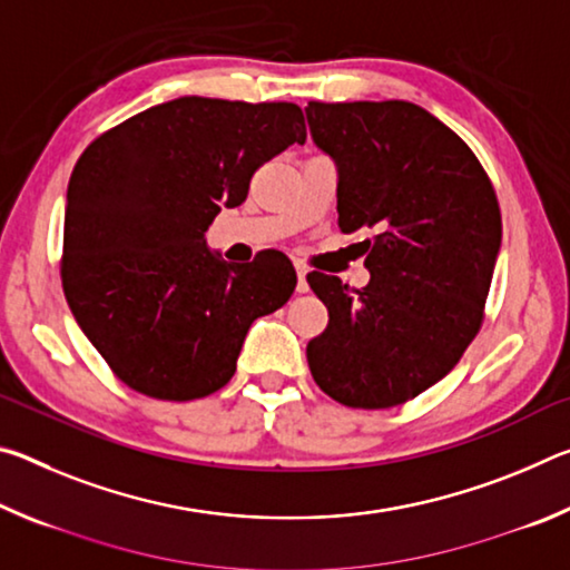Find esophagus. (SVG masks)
<instances>
[{
    "mask_svg": "<svg viewBox=\"0 0 570 570\" xmlns=\"http://www.w3.org/2000/svg\"><path fill=\"white\" fill-rule=\"evenodd\" d=\"M296 292L306 294L308 292V278H306V268L296 266Z\"/></svg>",
    "mask_w": 570,
    "mask_h": 570,
    "instance_id": "1",
    "label": "esophagus"
}]
</instances>
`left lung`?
<instances>
[{
	"label": "left lung",
	"mask_w": 570,
	"mask_h": 570,
	"mask_svg": "<svg viewBox=\"0 0 570 570\" xmlns=\"http://www.w3.org/2000/svg\"><path fill=\"white\" fill-rule=\"evenodd\" d=\"M306 120L336 166L340 228L377 230L364 240L362 292L306 276L330 308L308 370L346 407H394L475 340L503 236L495 190L465 142L414 102H308Z\"/></svg>",
	"instance_id": "8db88e82"
}]
</instances>
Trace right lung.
<instances>
[{
	"mask_svg": "<svg viewBox=\"0 0 570 570\" xmlns=\"http://www.w3.org/2000/svg\"><path fill=\"white\" fill-rule=\"evenodd\" d=\"M294 102L178 98L90 142L65 206L62 286L110 370L156 400L228 384L258 316L282 308L296 272L282 250L228 264L206 244L220 208L240 206L258 166L304 146Z\"/></svg>",
	"mask_w": 570,
	"mask_h": 570,
	"instance_id": "obj_1",
	"label": "right lung"
}]
</instances>
